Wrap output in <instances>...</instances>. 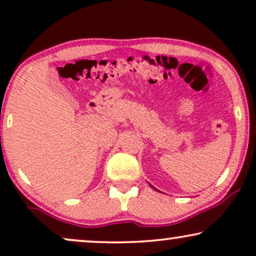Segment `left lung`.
I'll list each match as a JSON object with an SVG mask.
<instances>
[{
  "label": "left lung",
  "instance_id": "1",
  "mask_svg": "<svg viewBox=\"0 0 256 256\" xmlns=\"http://www.w3.org/2000/svg\"><path fill=\"white\" fill-rule=\"evenodd\" d=\"M154 189H155V188H154Z\"/></svg>",
  "mask_w": 256,
  "mask_h": 256
}]
</instances>
